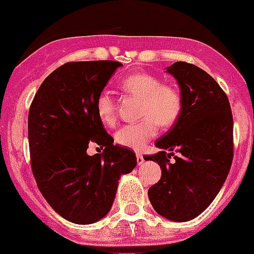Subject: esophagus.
Masks as SVG:
<instances>
[{
    "mask_svg": "<svg viewBox=\"0 0 254 254\" xmlns=\"http://www.w3.org/2000/svg\"><path fill=\"white\" fill-rule=\"evenodd\" d=\"M145 162V159H143L142 153H137V164L142 165Z\"/></svg>",
    "mask_w": 254,
    "mask_h": 254,
    "instance_id": "34e87169",
    "label": "esophagus"
}]
</instances>
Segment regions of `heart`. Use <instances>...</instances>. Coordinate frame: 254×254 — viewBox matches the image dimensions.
Returning a JSON list of instances; mask_svg holds the SVG:
<instances>
[{
  "label": "heart",
  "mask_w": 254,
  "mask_h": 254,
  "mask_svg": "<svg viewBox=\"0 0 254 254\" xmlns=\"http://www.w3.org/2000/svg\"><path fill=\"white\" fill-rule=\"evenodd\" d=\"M121 89L134 98L141 99L139 117L136 125L123 126L115 134L116 142L125 147L141 150L152 138L159 125L169 128L175 125L183 112V95L174 85L162 84L157 76L146 73H136L126 76L120 84ZM95 113L104 126L116 123L115 99L107 92H102L95 99Z\"/></svg>",
  "instance_id": "obj_1"
}]
</instances>
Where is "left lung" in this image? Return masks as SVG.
I'll list each match as a JSON object with an SVG mask.
<instances>
[{
    "mask_svg": "<svg viewBox=\"0 0 254 254\" xmlns=\"http://www.w3.org/2000/svg\"><path fill=\"white\" fill-rule=\"evenodd\" d=\"M166 73L178 81L183 112L155 142L159 152L145 157L161 167L148 199L161 217L189 222L210 205L227 179L233 160V117L225 93L203 69L176 62Z\"/></svg>",
    "mask_w": 254,
    "mask_h": 254,
    "instance_id": "1",
    "label": "left lung"
}]
</instances>
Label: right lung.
<instances>
[{
  "label": "right lung",
  "instance_id": "add662e5",
  "mask_svg": "<svg viewBox=\"0 0 254 254\" xmlns=\"http://www.w3.org/2000/svg\"><path fill=\"white\" fill-rule=\"evenodd\" d=\"M122 64L66 63L40 85L29 112L32 174L43 196L64 219L93 224L111 210L118 180L137 165L129 148L113 145L95 113V99ZM90 142L105 147L86 153Z\"/></svg>",
  "mask_w": 254,
  "mask_h": 254
}]
</instances>
